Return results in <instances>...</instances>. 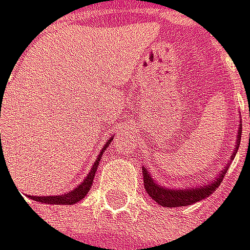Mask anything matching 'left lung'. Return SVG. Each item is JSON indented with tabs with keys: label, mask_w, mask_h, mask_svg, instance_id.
<instances>
[{
	"label": "left lung",
	"mask_w": 250,
	"mask_h": 250,
	"mask_svg": "<svg viewBox=\"0 0 250 250\" xmlns=\"http://www.w3.org/2000/svg\"><path fill=\"white\" fill-rule=\"evenodd\" d=\"M240 140H241V127L238 129V135H237V143H235V152L232 153V158L235 157V153L240 147ZM226 170V169H224ZM224 170H220L218 177L215 180H212L210 183L204 184V186H200L197 189H167L164 186H160L155 181L152 180L149 170H146V167H143V178H144V188H146V192L149 193V197H152L155 200L160 206L164 208H181V206H189V204L197 203L203 198H208L209 195H212L213 190L218 189V186L223 181L224 177Z\"/></svg>",
	"instance_id": "1"
}]
</instances>
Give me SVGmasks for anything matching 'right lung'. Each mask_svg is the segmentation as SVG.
Instances as JSON below:
<instances>
[{"label": "right lung", "instance_id": "right-lung-1", "mask_svg": "<svg viewBox=\"0 0 250 250\" xmlns=\"http://www.w3.org/2000/svg\"><path fill=\"white\" fill-rule=\"evenodd\" d=\"M110 141H112V138L109 140V143L106 144V146H104V147L101 149V152H100V155H98L97 161L93 163V166H92V169H90V172H89V175H87L86 178H84L73 190H70V192H67V193H64V195L33 197V200H35V201H40V203H46V204H75V203L81 201L84 197L87 195V192L90 190L92 181H93V178H95V172H97L98 164H100V160H101V157H103V152L107 149V146L110 144Z\"/></svg>", "mask_w": 250, "mask_h": 250}]
</instances>
